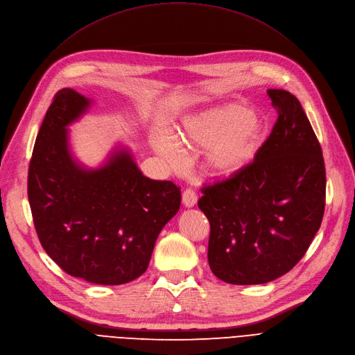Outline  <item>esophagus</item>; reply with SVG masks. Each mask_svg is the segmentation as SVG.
Wrapping results in <instances>:
<instances>
[{
	"mask_svg": "<svg viewBox=\"0 0 355 355\" xmlns=\"http://www.w3.org/2000/svg\"><path fill=\"white\" fill-rule=\"evenodd\" d=\"M196 200H198V196H196V192L193 189H187L183 192L182 202L187 208H192L196 204Z\"/></svg>",
	"mask_w": 355,
	"mask_h": 355,
	"instance_id": "esophagus-1",
	"label": "esophagus"
}]
</instances>
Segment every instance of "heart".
<instances>
[{
    "label": "heart",
    "mask_w": 355,
    "mask_h": 355,
    "mask_svg": "<svg viewBox=\"0 0 355 355\" xmlns=\"http://www.w3.org/2000/svg\"><path fill=\"white\" fill-rule=\"evenodd\" d=\"M261 124L247 107L231 103L208 108L184 118L178 140L192 148H207L205 166L215 176H231L256 156ZM151 146L168 164L182 163L176 141L164 134H153Z\"/></svg>",
    "instance_id": "obj_1"
}]
</instances>
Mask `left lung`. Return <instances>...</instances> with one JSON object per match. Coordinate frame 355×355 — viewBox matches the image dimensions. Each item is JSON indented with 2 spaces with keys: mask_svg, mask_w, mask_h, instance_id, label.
<instances>
[{
  "mask_svg": "<svg viewBox=\"0 0 355 355\" xmlns=\"http://www.w3.org/2000/svg\"><path fill=\"white\" fill-rule=\"evenodd\" d=\"M279 118L254 162L202 189L208 218V263L230 284H261L305 256L325 211V163L295 95L267 91Z\"/></svg>",
  "mask_w": 355,
  "mask_h": 355,
  "instance_id": "obj_1",
  "label": "left lung"
}]
</instances>
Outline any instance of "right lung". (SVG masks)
Listing matches in <instances>:
<instances>
[{
  "mask_svg": "<svg viewBox=\"0 0 355 355\" xmlns=\"http://www.w3.org/2000/svg\"><path fill=\"white\" fill-rule=\"evenodd\" d=\"M92 99L63 88L49 107L28 166V202L39 240L63 272L95 284L140 277L163 227L180 207V188L146 178L128 147L98 167L75 159L69 127Z\"/></svg>",
  "mask_w": 355,
  "mask_h": 355,
  "instance_id": "1",
  "label": "right lung"
}]
</instances>
